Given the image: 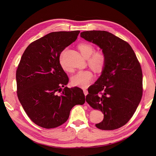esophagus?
Instances as JSON below:
<instances>
[{
	"label": "esophagus",
	"instance_id": "1",
	"mask_svg": "<svg viewBox=\"0 0 156 156\" xmlns=\"http://www.w3.org/2000/svg\"><path fill=\"white\" fill-rule=\"evenodd\" d=\"M83 93H84L85 96H86L88 94V91H87V90H83Z\"/></svg>",
	"mask_w": 156,
	"mask_h": 156
}]
</instances>
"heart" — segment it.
<instances>
[{"label":"heart","mask_w":156,"mask_h":156,"mask_svg":"<svg viewBox=\"0 0 156 156\" xmlns=\"http://www.w3.org/2000/svg\"><path fill=\"white\" fill-rule=\"evenodd\" d=\"M78 48L84 57L87 58V63L90 67L96 71H101L105 65L106 58L104 54L101 51L94 52V48L89 43H81L78 46ZM64 51L62 52L59 57V63L61 67L65 71L69 69L66 67L63 60ZM93 73L87 70H80L71 78V83L73 85L82 88L87 87L93 80Z\"/></svg>","instance_id":"heart-1"}]
</instances>
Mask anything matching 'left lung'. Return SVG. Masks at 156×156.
I'll list each match as a JSON object with an SVG mask.
<instances>
[{
	"instance_id": "left-lung-1",
	"label": "left lung",
	"mask_w": 156,
	"mask_h": 156,
	"mask_svg": "<svg viewBox=\"0 0 156 156\" xmlns=\"http://www.w3.org/2000/svg\"><path fill=\"white\" fill-rule=\"evenodd\" d=\"M80 36L102 49L106 62L99 78L88 88L86 102L104 113L96 125L104 130L125 125L132 117L143 94L141 65L129 44L105 31H87Z\"/></svg>"
}]
</instances>
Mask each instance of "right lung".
I'll list each match as a JSON object with an SVG mask.
<instances>
[{
  "label": "right lung",
  "mask_w": 156,
  "mask_h": 156,
  "mask_svg": "<svg viewBox=\"0 0 156 156\" xmlns=\"http://www.w3.org/2000/svg\"><path fill=\"white\" fill-rule=\"evenodd\" d=\"M80 32L49 33L31 43L22 55L16 72L17 96L28 116L41 127L62 125L75 105L85 102L81 88L65 86L69 78L59 63L61 52Z\"/></svg>",
  "instance_id": "obj_1"
}]
</instances>
